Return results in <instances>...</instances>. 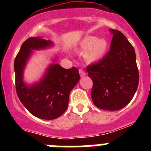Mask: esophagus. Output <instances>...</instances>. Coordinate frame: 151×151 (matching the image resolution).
I'll use <instances>...</instances> for the list:
<instances>
[{"label":"esophagus","mask_w":151,"mask_h":151,"mask_svg":"<svg viewBox=\"0 0 151 151\" xmlns=\"http://www.w3.org/2000/svg\"><path fill=\"white\" fill-rule=\"evenodd\" d=\"M78 73H79V75H80V76L81 77H84V76H85V72H84V70L83 69H80L79 70H78Z\"/></svg>","instance_id":"esophagus-1"}]
</instances>
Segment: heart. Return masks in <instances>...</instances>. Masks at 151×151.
Masks as SVG:
<instances>
[{
	"label": "heart",
	"mask_w": 151,
	"mask_h": 151,
	"mask_svg": "<svg viewBox=\"0 0 151 151\" xmlns=\"http://www.w3.org/2000/svg\"><path fill=\"white\" fill-rule=\"evenodd\" d=\"M108 47V42L105 38H97L94 35H87L78 44V51L85 54L88 62L95 63L104 57Z\"/></svg>",
	"instance_id": "heart-1"
}]
</instances>
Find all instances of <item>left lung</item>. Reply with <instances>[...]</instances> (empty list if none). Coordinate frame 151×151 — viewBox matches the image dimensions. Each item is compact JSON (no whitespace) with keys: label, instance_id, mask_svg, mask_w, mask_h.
<instances>
[{"label":"left lung","instance_id":"obj_1","mask_svg":"<svg viewBox=\"0 0 151 151\" xmlns=\"http://www.w3.org/2000/svg\"><path fill=\"white\" fill-rule=\"evenodd\" d=\"M113 34L110 51L103 59L87 67L93 82L91 98L102 110H119L132 101L138 88L139 74L133 46L121 32Z\"/></svg>","mask_w":151,"mask_h":151}]
</instances>
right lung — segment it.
<instances>
[{
    "instance_id": "right-lung-1",
    "label": "right lung",
    "mask_w": 151,
    "mask_h": 151,
    "mask_svg": "<svg viewBox=\"0 0 151 151\" xmlns=\"http://www.w3.org/2000/svg\"><path fill=\"white\" fill-rule=\"evenodd\" d=\"M50 40L32 37L24 41L14 60L17 94L24 106L33 116L43 119H54L66 111L70 91L79 81L78 69H66L53 59L39 82L28 85L23 80L24 69L33 50L49 48Z\"/></svg>"
}]
</instances>
